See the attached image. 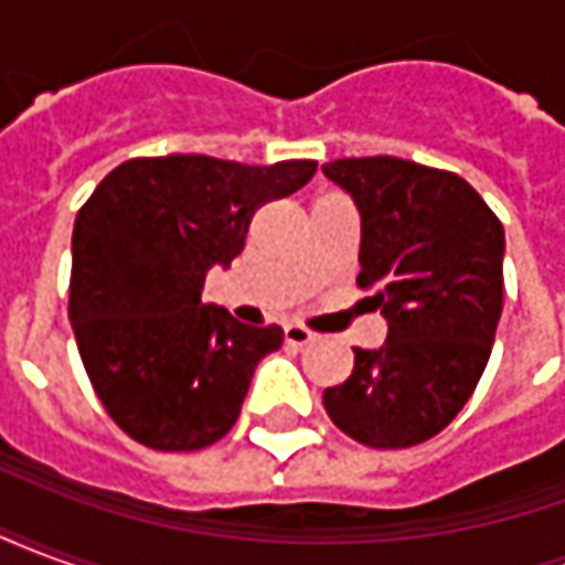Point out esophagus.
<instances>
[{
	"instance_id": "obj_1",
	"label": "esophagus",
	"mask_w": 565,
	"mask_h": 565,
	"mask_svg": "<svg viewBox=\"0 0 565 565\" xmlns=\"http://www.w3.org/2000/svg\"><path fill=\"white\" fill-rule=\"evenodd\" d=\"M284 342L294 344V348H306V344L315 342V332L306 330V327H299V323H287V327H284Z\"/></svg>"
}]
</instances>
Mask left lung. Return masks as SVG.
<instances>
[{
    "label": "left lung",
    "instance_id": "1",
    "mask_svg": "<svg viewBox=\"0 0 565 565\" xmlns=\"http://www.w3.org/2000/svg\"><path fill=\"white\" fill-rule=\"evenodd\" d=\"M323 174L356 202V284L387 318V342L354 348L351 379L323 391V408L366 448H412L460 415L481 381L502 315L505 233L445 169L351 157Z\"/></svg>",
    "mask_w": 565,
    "mask_h": 565
}]
</instances>
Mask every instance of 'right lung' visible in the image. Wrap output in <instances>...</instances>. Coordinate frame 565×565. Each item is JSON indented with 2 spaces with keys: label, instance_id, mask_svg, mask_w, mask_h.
Masks as SVG:
<instances>
[{
  "label": "right lung",
  "instance_id": "1",
  "mask_svg": "<svg viewBox=\"0 0 565 565\" xmlns=\"http://www.w3.org/2000/svg\"><path fill=\"white\" fill-rule=\"evenodd\" d=\"M315 172V160L136 157L81 205L68 320L93 391L129 438L199 450L233 429L254 369L281 348L284 332L202 306V284L211 266L245 250L257 209Z\"/></svg>",
  "mask_w": 565,
  "mask_h": 565
}]
</instances>
